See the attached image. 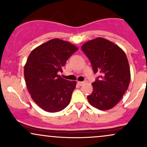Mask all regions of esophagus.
<instances>
[{
    "mask_svg": "<svg viewBox=\"0 0 147 147\" xmlns=\"http://www.w3.org/2000/svg\"><path fill=\"white\" fill-rule=\"evenodd\" d=\"M77 84H78L79 86H82L84 84V82H77Z\"/></svg>",
    "mask_w": 147,
    "mask_h": 147,
    "instance_id": "34e87169",
    "label": "esophagus"
}]
</instances>
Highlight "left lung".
I'll return each instance as SVG.
<instances>
[{
  "label": "left lung",
  "instance_id": "1",
  "mask_svg": "<svg viewBox=\"0 0 147 147\" xmlns=\"http://www.w3.org/2000/svg\"><path fill=\"white\" fill-rule=\"evenodd\" d=\"M82 50L90 60L93 72L101 75L92 84L93 90L88 101L96 109L109 110L117 105L129 86L131 72L125 52L101 37L87 41Z\"/></svg>",
  "mask_w": 147,
  "mask_h": 147
}]
</instances>
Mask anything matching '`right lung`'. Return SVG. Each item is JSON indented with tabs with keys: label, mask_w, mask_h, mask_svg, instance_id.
<instances>
[{
	"label": "right lung",
	"mask_w": 147,
	"mask_h": 147,
	"mask_svg": "<svg viewBox=\"0 0 147 147\" xmlns=\"http://www.w3.org/2000/svg\"><path fill=\"white\" fill-rule=\"evenodd\" d=\"M78 48L68 41L53 38L34 49L24 67V76L32 99L49 113L63 110L70 104L77 82L64 79L67 60Z\"/></svg>",
	"instance_id": "1"
}]
</instances>
